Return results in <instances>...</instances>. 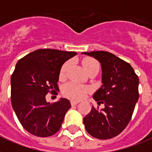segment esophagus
Returning <instances> with one entry per match:
<instances>
[{
	"mask_svg": "<svg viewBox=\"0 0 152 152\" xmlns=\"http://www.w3.org/2000/svg\"><path fill=\"white\" fill-rule=\"evenodd\" d=\"M77 104H78V102L73 101V100H72V101H71V105H72V106H76V105Z\"/></svg>",
	"mask_w": 152,
	"mask_h": 152,
	"instance_id": "esophagus-1",
	"label": "esophagus"
}]
</instances>
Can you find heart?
<instances>
[{
	"mask_svg": "<svg viewBox=\"0 0 152 152\" xmlns=\"http://www.w3.org/2000/svg\"><path fill=\"white\" fill-rule=\"evenodd\" d=\"M83 65L86 71L94 67H99V63L96 60L91 57H86L83 60ZM69 66V62H66L63 64L61 69V76H64ZM91 91L88 86L78 84L76 82H69L63 87V94L68 99L72 100H80L86 96V95Z\"/></svg>",
	"mask_w": 152,
	"mask_h": 152,
	"instance_id": "obj_1",
	"label": "heart"
}]
</instances>
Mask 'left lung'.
Returning a JSON list of instances; mask_svg holds the SVG:
<instances>
[{
  "label": "left lung",
  "mask_w": 152,
  "mask_h": 152,
  "mask_svg": "<svg viewBox=\"0 0 152 152\" xmlns=\"http://www.w3.org/2000/svg\"><path fill=\"white\" fill-rule=\"evenodd\" d=\"M101 64L102 86L93 95L100 111L93 106L84 118L89 135L107 140L121 133L130 122L139 99V78L130 64L105 51L82 53Z\"/></svg>",
  "instance_id": "obj_1"
}]
</instances>
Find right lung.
Wrapping results in <instances>:
<instances>
[{"label":"right lung","mask_w":152,"mask_h":152,"mask_svg":"<svg viewBox=\"0 0 152 152\" xmlns=\"http://www.w3.org/2000/svg\"><path fill=\"white\" fill-rule=\"evenodd\" d=\"M77 53L57 49H38L21 58L11 76V103L22 127L32 135L48 137L60 130L69 100L50 104L45 96L58 88L61 68Z\"/></svg>","instance_id":"add662e5"}]
</instances>
